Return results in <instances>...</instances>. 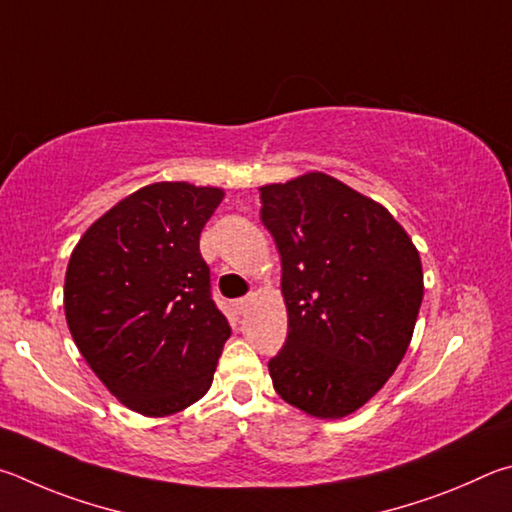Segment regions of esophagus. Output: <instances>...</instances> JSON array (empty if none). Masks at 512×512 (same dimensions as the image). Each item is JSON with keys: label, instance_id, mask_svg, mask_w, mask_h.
Returning a JSON list of instances; mask_svg holds the SVG:
<instances>
[{"label": "esophagus", "instance_id": "obj_1", "mask_svg": "<svg viewBox=\"0 0 512 512\" xmlns=\"http://www.w3.org/2000/svg\"><path fill=\"white\" fill-rule=\"evenodd\" d=\"M249 303H251V297H242V299H238L236 303H233V308H236L238 315H242V312H247Z\"/></svg>", "mask_w": 512, "mask_h": 512}]
</instances>
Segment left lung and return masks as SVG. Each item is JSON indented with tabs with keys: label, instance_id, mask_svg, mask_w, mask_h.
Listing matches in <instances>:
<instances>
[{
	"label": "left lung",
	"instance_id": "8db88e82",
	"mask_svg": "<svg viewBox=\"0 0 512 512\" xmlns=\"http://www.w3.org/2000/svg\"><path fill=\"white\" fill-rule=\"evenodd\" d=\"M261 220L281 254L288 339L274 389L315 418L366 405L405 357L423 303L418 249L371 197L326 173L261 186Z\"/></svg>",
	"mask_w": 512,
	"mask_h": 512
}]
</instances>
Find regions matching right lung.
Returning a JSON list of instances; mask_svg holds the SVG:
<instances>
[{"label":"right lung","instance_id":"right-lung-1","mask_svg":"<svg viewBox=\"0 0 512 512\" xmlns=\"http://www.w3.org/2000/svg\"><path fill=\"white\" fill-rule=\"evenodd\" d=\"M224 191L143 186L101 215L65 276V317L80 355L125 407L177 414L200 400L231 328L211 299L200 233Z\"/></svg>","mask_w":512,"mask_h":512}]
</instances>
